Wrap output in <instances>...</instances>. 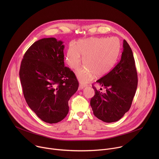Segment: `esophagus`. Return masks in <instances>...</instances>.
<instances>
[{"instance_id":"obj_1","label":"esophagus","mask_w":159,"mask_h":159,"mask_svg":"<svg viewBox=\"0 0 159 159\" xmlns=\"http://www.w3.org/2000/svg\"><path fill=\"white\" fill-rule=\"evenodd\" d=\"M87 86V84H80L79 86V90H82L83 89L84 87H85Z\"/></svg>"}]
</instances>
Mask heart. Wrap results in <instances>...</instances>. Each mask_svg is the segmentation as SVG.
I'll use <instances>...</instances> for the list:
<instances>
[{
    "instance_id": "heart-1",
    "label": "heart",
    "mask_w": 159,
    "mask_h": 159,
    "mask_svg": "<svg viewBox=\"0 0 159 159\" xmlns=\"http://www.w3.org/2000/svg\"><path fill=\"white\" fill-rule=\"evenodd\" d=\"M121 45L116 38H89L79 40L71 44L67 50L66 60L71 69L77 70L84 58L86 68L79 70L77 76L81 82H86L96 77H102L109 73L120 57Z\"/></svg>"
}]
</instances>
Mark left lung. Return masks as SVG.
<instances>
[{
  "label": "left lung",
  "mask_w": 159,
  "mask_h": 159,
  "mask_svg": "<svg viewBox=\"0 0 159 159\" xmlns=\"http://www.w3.org/2000/svg\"><path fill=\"white\" fill-rule=\"evenodd\" d=\"M119 63L109 73L96 81L105 93L93 87L95 95L90 106L98 119L106 123L120 120L131 107L137 88L138 77L132 50L125 39ZM101 90V89H100Z\"/></svg>",
  "instance_id": "8db88e82"
}]
</instances>
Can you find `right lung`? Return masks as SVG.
Segmentation results:
<instances>
[{
    "instance_id": "right-lung-1",
    "label": "right lung",
    "mask_w": 159,
    "mask_h": 159,
    "mask_svg": "<svg viewBox=\"0 0 159 159\" xmlns=\"http://www.w3.org/2000/svg\"><path fill=\"white\" fill-rule=\"evenodd\" d=\"M63 43L55 38L34 42L25 53L19 70L28 105L38 118L50 124L66 117L69 101L79 87L74 73L65 66Z\"/></svg>"
}]
</instances>
